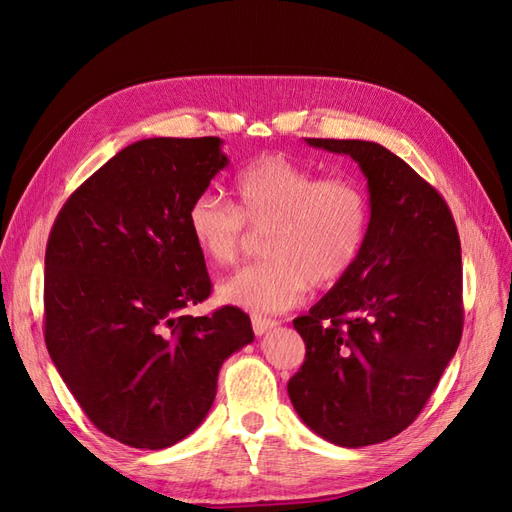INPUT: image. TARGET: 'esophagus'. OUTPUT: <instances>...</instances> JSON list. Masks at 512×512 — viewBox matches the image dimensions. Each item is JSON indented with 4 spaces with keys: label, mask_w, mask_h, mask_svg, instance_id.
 Listing matches in <instances>:
<instances>
[{
    "label": "esophagus",
    "mask_w": 512,
    "mask_h": 512,
    "mask_svg": "<svg viewBox=\"0 0 512 512\" xmlns=\"http://www.w3.org/2000/svg\"><path fill=\"white\" fill-rule=\"evenodd\" d=\"M277 327V320L273 318H262V316H252V329L256 335H265Z\"/></svg>",
    "instance_id": "obj_1"
}]
</instances>
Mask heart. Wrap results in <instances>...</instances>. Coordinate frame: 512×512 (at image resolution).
<instances>
[{
	"mask_svg": "<svg viewBox=\"0 0 512 512\" xmlns=\"http://www.w3.org/2000/svg\"><path fill=\"white\" fill-rule=\"evenodd\" d=\"M371 207L352 177H318L280 153L247 162L232 179V203L198 194L185 213L196 250L218 267L235 265L245 226L267 228L265 262L243 267L218 288L220 299L273 314L297 305L309 290L329 288L354 269L369 235Z\"/></svg>",
	"mask_w": 512,
	"mask_h": 512,
	"instance_id": "heart-1",
	"label": "heart"
}]
</instances>
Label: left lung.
<instances>
[{"label": "left lung", "instance_id": "obj_1", "mask_svg": "<svg viewBox=\"0 0 512 512\" xmlns=\"http://www.w3.org/2000/svg\"><path fill=\"white\" fill-rule=\"evenodd\" d=\"M359 162L369 235L354 269L292 324L305 361L288 380L303 423L346 448L389 440L421 414L463 331L461 243L440 192L369 141L305 138Z\"/></svg>", "mask_w": 512, "mask_h": 512}]
</instances>
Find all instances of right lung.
Masks as SVG:
<instances>
[{
	"instance_id": "add662e5",
	"label": "right lung",
	"mask_w": 512,
	"mask_h": 512,
	"mask_svg": "<svg viewBox=\"0 0 512 512\" xmlns=\"http://www.w3.org/2000/svg\"><path fill=\"white\" fill-rule=\"evenodd\" d=\"M226 164L218 136L138 141L70 194L46 243V348L89 421L132 448L192 433L254 342L235 305L188 314L213 286L185 213Z\"/></svg>"
}]
</instances>
